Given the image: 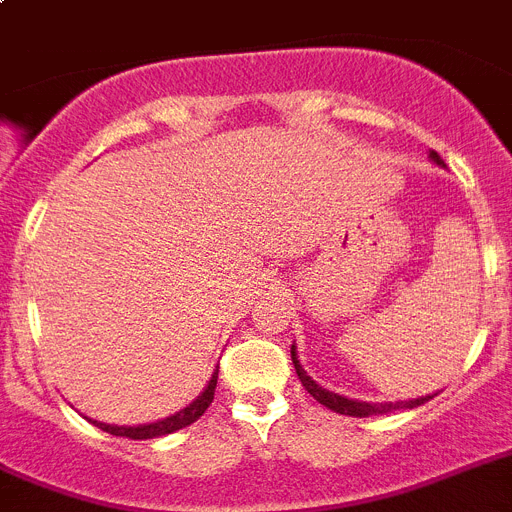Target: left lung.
Listing matches in <instances>:
<instances>
[{
	"label": "left lung",
	"mask_w": 512,
	"mask_h": 512,
	"mask_svg": "<svg viewBox=\"0 0 512 512\" xmlns=\"http://www.w3.org/2000/svg\"><path fill=\"white\" fill-rule=\"evenodd\" d=\"M430 160L432 163H438V165H445L443 160H440L438 152H430ZM290 355H292V365H295V373H298L300 383L305 386V391L313 396V399L318 401V404L323 406H329L331 412L336 414H347V417H375V414H388V412H396V409H414V406L419 404H425V401H430L432 396H419V399H412V401H386V404H370V401H357V399H347V396H339V393L334 391H326L323 386H318L313 378H310L308 373L303 370V365H300L298 360V349H295V344H292L290 349Z\"/></svg>",
	"instance_id": "8db88e82"
}]
</instances>
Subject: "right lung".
Masks as SVG:
<instances>
[{
	"mask_svg": "<svg viewBox=\"0 0 512 512\" xmlns=\"http://www.w3.org/2000/svg\"><path fill=\"white\" fill-rule=\"evenodd\" d=\"M214 388H217V370H214L212 378H209L207 388H204V391L199 393V396H196L189 406H186V409H181V412H176V414H170V417L160 419V422H150V425L119 427V425H106V422H95V419H90V422H93L95 427H100L103 432H111V435H116V438H131V440L160 438V435H170V432L194 425L196 419L207 412V406L212 404Z\"/></svg>",
	"mask_w": 512,
	"mask_h": 512,
	"instance_id": "right-lung-1",
	"label": "right lung"
}]
</instances>
